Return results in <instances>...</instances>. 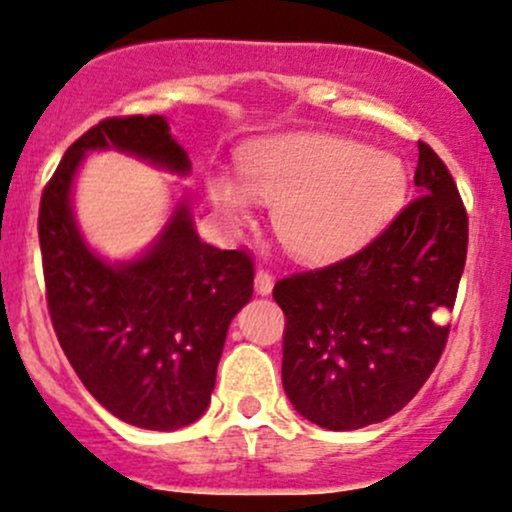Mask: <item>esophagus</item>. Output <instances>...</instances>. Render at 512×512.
<instances>
[{
	"mask_svg": "<svg viewBox=\"0 0 512 512\" xmlns=\"http://www.w3.org/2000/svg\"><path fill=\"white\" fill-rule=\"evenodd\" d=\"M274 289V276L267 272V269H257L255 274V291L260 293V296H269Z\"/></svg>",
	"mask_w": 512,
	"mask_h": 512,
	"instance_id": "obj_1",
	"label": "esophagus"
}]
</instances>
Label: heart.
I'll use <instances>...</instances> for the list:
<instances>
[{"label":"heart","instance_id":"b5f03b06","mask_svg":"<svg viewBox=\"0 0 512 512\" xmlns=\"http://www.w3.org/2000/svg\"><path fill=\"white\" fill-rule=\"evenodd\" d=\"M240 180L214 170L207 195L233 226L252 221L255 199L272 209L274 236L303 262H334L361 250L407 195L395 154L332 134H284L238 158Z\"/></svg>","mask_w":512,"mask_h":512}]
</instances>
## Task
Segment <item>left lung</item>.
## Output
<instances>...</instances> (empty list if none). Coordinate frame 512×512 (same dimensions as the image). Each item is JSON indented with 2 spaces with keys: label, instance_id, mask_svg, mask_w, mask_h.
I'll use <instances>...</instances> for the list:
<instances>
[{
  "label": "left lung",
  "instance_id": "8db88e82",
  "mask_svg": "<svg viewBox=\"0 0 512 512\" xmlns=\"http://www.w3.org/2000/svg\"><path fill=\"white\" fill-rule=\"evenodd\" d=\"M419 197L356 255L276 281L286 315L281 383L330 431L390 419L436 368L467 260V211L450 170L419 142Z\"/></svg>",
  "mask_w": 512,
  "mask_h": 512
}]
</instances>
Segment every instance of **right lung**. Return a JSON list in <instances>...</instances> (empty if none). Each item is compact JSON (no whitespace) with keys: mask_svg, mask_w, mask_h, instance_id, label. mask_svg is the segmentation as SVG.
<instances>
[{"mask_svg":"<svg viewBox=\"0 0 512 512\" xmlns=\"http://www.w3.org/2000/svg\"><path fill=\"white\" fill-rule=\"evenodd\" d=\"M93 151H120L180 178L190 156L163 115L110 117L69 146L38 216L52 327L79 380L125 424L178 431L209 407L228 325L252 298L255 269L245 252L202 243L190 195L142 255H98L74 214L76 173Z\"/></svg>","mask_w":512,"mask_h":512,"instance_id":"1","label":"right lung"}]
</instances>
